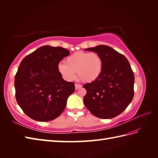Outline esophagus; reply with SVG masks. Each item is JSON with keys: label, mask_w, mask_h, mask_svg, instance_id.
<instances>
[{"label": "esophagus", "mask_w": 158, "mask_h": 158, "mask_svg": "<svg viewBox=\"0 0 158 158\" xmlns=\"http://www.w3.org/2000/svg\"><path fill=\"white\" fill-rule=\"evenodd\" d=\"M81 87H82V85H79V84H75V89H76V90H78L80 88H81Z\"/></svg>", "instance_id": "obj_1"}]
</instances>
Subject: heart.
<instances>
[{"label": "heart", "mask_w": 158, "mask_h": 158, "mask_svg": "<svg viewBox=\"0 0 158 158\" xmlns=\"http://www.w3.org/2000/svg\"><path fill=\"white\" fill-rule=\"evenodd\" d=\"M103 61L97 52H76L65 59V64L58 65V70L62 76L72 81L77 72L78 78L83 82H92L101 76L103 71Z\"/></svg>", "instance_id": "b5f03b06"}]
</instances>
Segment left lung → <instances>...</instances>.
Masks as SVG:
<instances>
[{"label":"left lung","instance_id":"left-lung-1","mask_svg":"<svg viewBox=\"0 0 158 158\" xmlns=\"http://www.w3.org/2000/svg\"><path fill=\"white\" fill-rule=\"evenodd\" d=\"M85 50L96 52L103 61V71L96 80L85 84L84 103L94 116L110 119L122 113L134 97L135 75L128 59L107 45Z\"/></svg>","mask_w":158,"mask_h":158}]
</instances>
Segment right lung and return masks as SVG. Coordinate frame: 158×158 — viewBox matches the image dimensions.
Wrapping results in <instances>:
<instances>
[{
	"mask_svg": "<svg viewBox=\"0 0 158 158\" xmlns=\"http://www.w3.org/2000/svg\"><path fill=\"white\" fill-rule=\"evenodd\" d=\"M69 55L62 47L43 46L23 59L15 77V98L19 107L34 120L48 122L64 111L73 82L62 78L59 63Z\"/></svg>",
	"mask_w": 158,
	"mask_h": 158,
	"instance_id": "obj_1",
	"label": "right lung"
}]
</instances>
